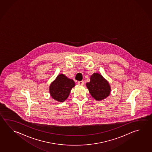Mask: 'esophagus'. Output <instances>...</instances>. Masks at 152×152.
I'll use <instances>...</instances> for the list:
<instances>
[{
  "instance_id": "1",
  "label": "esophagus",
  "mask_w": 152,
  "mask_h": 152,
  "mask_svg": "<svg viewBox=\"0 0 152 152\" xmlns=\"http://www.w3.org/2000/svg\"><path fill=\"white\" fill-rule=\"evenodd\" d=\"M77 83L80 85H83L84 84V82H83V81H78Z\"/></svg>"
}]
</instances>
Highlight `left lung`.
Here are the masks:
<instances>
[{
    "mask_svg": "<svg viewBox=\"0 0 152 152\" xmlns=\"http://www.w3.org/2000/svg\"><path fill=\"white\" fill-rule=\"evenodd\" d=\"M86 86L91 96L97 101L105 99L110 94L109 83L99 73H94L91 75L90 81L86 83Z\"/></svg>",
    "mask_w": 152,
    "mask_h": 152,
    "instance_id": "1",
    "label": "left lung"
}]
</instances>
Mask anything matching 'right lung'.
<instances>
[{
    "instance_id": "right-lung-1",
    "label": "right lung",
    "mask_w": 152,
    "mask_h": 152,
    "mask_svg": "<svg viewBox=\"0 0 152 152\" xmlns=\"http://www.w3.org/2000/svg\"><path fill=\"white\" fill-rule=\"evenodd\" d=\"M75 86V81L72 79H69L64 74H59L50 84V95L58 102H64L69 97L71 89Z\"/></svg>"
}]
</instances>
